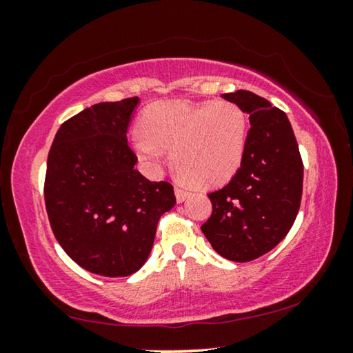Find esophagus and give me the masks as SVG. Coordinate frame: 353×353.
<instances>
[{
  "label": "esophagus",
  "mask_w": 353,
  "mask_h": 353,
  "mask_svg": "<svg viewBox=\"0 0 353 353\" xmlns=\"http://www.w3.org/2000/svg\"><path fill=\"white\" fill-rule=\"evenodd\" d=\"M174 193H176L177 202H183L191 194V191L187 190V188H183V187H176L174 188Z\"/></svg>",
  "instance_id": "1"
}]
</instances>
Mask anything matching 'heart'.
<instances>
[{
  "instance_id": "b5f03b06",
  "label": "heart",
  "mask_w": 353,
  "mask_h": 353,
  "mask_svg": "<svg viewBox=\"0 0 353 353\" xmlns=\"http://www.w3.org/2000/svg\"><path fill=\"white\" fill-rule=\"evenodd\" d=\"M132 146L139 157L157 165L172 149L174 168L191 183L214 187L235 174L248 141V117L232 101H159L141 113Z\"/></svg>"
}]
</instances>
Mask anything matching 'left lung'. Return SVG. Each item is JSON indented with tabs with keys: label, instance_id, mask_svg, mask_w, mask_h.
<instances>
[{
	"label": "left lung",
	"instance_id": "8db88e82",
	"mask_svg": "<svg viewBox=\"0 0 353 353\" xmlns=\"http://www.w3.org/2000/svg\"><path fill=\"white\" fill-rule=\"evenodd\" d=\"M223 98L249 113L250 129L236 174L208 194L213 212L201 229L221 256L244 263L270 252L294 224L303 163L285 112L248 90Z\"/></svg>",
	"mask_w": 353,
	"mask_h": 353
}]
</instances>
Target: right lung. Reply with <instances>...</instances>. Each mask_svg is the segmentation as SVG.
<instances>
[{
  "mask_svg": "<svg viewBox=\"0 0 353 353\" xmlns=\"http://www.w3.org/2000/svg\"><path fill=\"white\" fill-rule=\"evenodd\" d=\"M140 99L99 103L65 121L48 154L45 204L56 240L83 270L128 277L151 254L160 216L176 204L170 182L134 166L128 128Z\"/></svg>",
  "mask_w": 353,
  "mask_h": 353,
  "instance_id": "add662e5",
  "label": "right lung"
}]
</instances>
